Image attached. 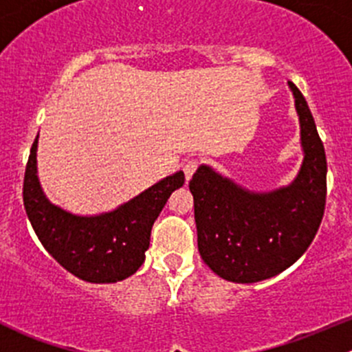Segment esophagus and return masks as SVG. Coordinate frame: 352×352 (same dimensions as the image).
I'll list each match as a JSON object with an SVG mask.
<instances>
[{"instance_id":"obj_1","label":"esophagus","mask_w":352,"mask_h":352,"mask_svg":"<svg viewBox=\"0 0 352 352\" xmlns=\"http://www.w3.org/2000/svg\"><path fill=\"white\" fill-rule=\"evenodd\" d=\"M197 166H199L197 160H189V162H187L186 165H184V173H186V179L187 180L192 179V175H194V172H196V170H197Z\"/></svg>"}]
</instances>
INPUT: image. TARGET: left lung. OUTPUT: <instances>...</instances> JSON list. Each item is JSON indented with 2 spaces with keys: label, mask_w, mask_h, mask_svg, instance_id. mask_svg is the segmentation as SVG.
Returning <instances> with one entry per match:
<instances>
[{
  "label": "left lung",
  "mask_w": 352,
  "mask_h": 352,
  "mask_svg": "<svg viewBox=\"0 0 352 352\" xmlns=\"http://www.w3.org/2000/svg\"><path fill=\"white\" fill-rule=\"evenodd\" d=\"M303 162L293 182L254 192L201 165L189 182L197 247L214 274L232 283H258L293 265L317 235L327 196V160L314 116L296 85Z\"/></svg>",
  "instance_id": "obj_1"
}]
</instances>
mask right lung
<instances>
[{
  "label": "right lung",
  "instance_id": "obj_1",
  "mask_svg": "<svg viewBox=\"0 0 352 352\" xmlns=\"http://www.w3.org/2000/svg\"><path fill=\"white\" fill-rule=\"evenodd\" d=\"M38 134L32 144L23 180V206L45 250L76 278L95 285L133 276L144 262L155 219L170 194L184 186V172L165 177L109 212L73 214L52 204L37 175Z\"/></svg>",
  "mask_w": 352,
  "mask_h": 352
}]
</instances>
